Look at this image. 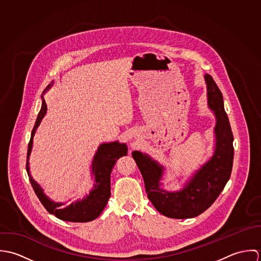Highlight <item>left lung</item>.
Segmentation results:
<instances>
[{"label":"left lung","mask_w":261,"mask_h":261,"mask_svg":"<svg viewBox=\"0 0 261 261\" xmlns=\"http://www.w3.org/2000/svg\"><path fill=\"white\" fill-rule=\"evenodd\" d=\"M208 91V106L216 115V149L207 162L185 188L170 193L160 188L163 167L149 155L138 150L133 152L144 178L146 192L153 207L163 215L185 219L193 218L206 211L217 199L228 182L233 165V134L227 113L224 110L223 96L212 76L205 75Z\"/></svg>","instance_id":"left-lung-1"}]
</instances>
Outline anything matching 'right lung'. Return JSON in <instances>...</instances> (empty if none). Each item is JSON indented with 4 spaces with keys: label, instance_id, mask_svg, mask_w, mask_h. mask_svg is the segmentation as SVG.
I'll return each mask as SVG.
<instances>
[{
    "label": "right lung",
    "instance_id": "add662e5",
    "mask_svg": "<svg viewBox=\"0 0 261 261\" xmlns=\"http://www.w3.org/2000/svg\"><path fill=\"white\" fill-rule=\"evenodd\" d=\"M50 88V85L48 86ZM47 88V89H48ZM43 98V96H42ZM47 111L46 102L43 98L42 108L38 113L37 119L33 127L31 139L28 145L27 151V162L26 170L29 176L30 183L34 189L40 202L45 207V209L50 213L55 215L57 218L70 221V222H88L97 218L107 206L109 199L111 197V173L115 162L122 155L127 154V148L124 144H118V142H113L110 144H102L96 151L93 162H92V174L95 178V184L92 191L83 200L72 203L66 208H61L63 204L54 203L50 201L43 193V190L37 183L32 179L29 171V155L31 153L33 137L35 130L40 124L41 119L45 115Z\"/></svg>",
    "mask_w": 261,
    "mask_h": 261
}]
</instances>
